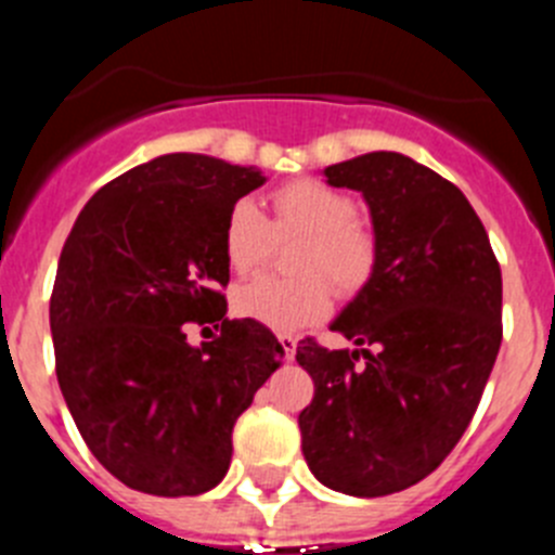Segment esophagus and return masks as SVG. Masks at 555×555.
<instances>
[{
	"instance_id": "obj_1",
	"label": "esophagus",
	"mask_w": 555,
	"mask_h": 555,
	"mask_svg": "<svg viewBox=\"0 0 555 555\" xmlns=\"http://www.w3.org/2000/svg\"><path fill=\"white\" fill-rule=\"evenodd\" d=\"M278 341H281V347H283V356L292 361L294 350H297V338H294L292 333H281V336H278Z\"/></svg>"
}]
</instances>
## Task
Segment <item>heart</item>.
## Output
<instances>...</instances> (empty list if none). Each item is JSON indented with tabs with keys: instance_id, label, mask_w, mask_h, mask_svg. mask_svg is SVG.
<instances>
[{
	"instance_id": "heart-1",
	"label": "heart",
	"mask_w": 555,
	"mask_h": 555,
	"mask_svg": "<svg viewBox=\"0 0 555 555\" xmlns=\"http://www.w3.org/2000/svg\"><path fill=\"white\" fill-rule=\"evenodd\" d=\"M272 210L269 224L258 205L238 199L224 219V261L238 274L263 267L272 249V228L278 235H306L294 255L297 278H258L235 288L233 311L242 320L272 331H300L325 320L333 288L341 297H356L370 286L377 269V238L356 219L358 205L350 194L302 178L274 191Z\"/></svg>"
}]
</instances>
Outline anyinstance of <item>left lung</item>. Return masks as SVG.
Returning <instances> with one entry per match:
<instances>
[{
	"instance_id": "left-lung-1",
	"label": "left lung",
	"mask_w": 555,
	"mask_h": 555,
	"mask_svg": "<svg viewBox=\"0 0 555 555\" xmlns=\"http://www.w3.org/2000/svg\"><path fill=\"white\" fill-rule=\"evenodd\" d=\"M325 178L364 194L377 269L331 325L358 350L297 347L313 380L302 455L325 487L380 498L434 473L467 430L503 341V278L473 205L428 166L370 152Z\"/></svg>"
}]
</instances>
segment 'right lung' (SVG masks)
Wrapping results in <instances>:
<instances>
[{
  "instance_id": "obj_1",
  "label": "right lung",
  "mask_w": 555,
  "mask_h": 555,
  "mask_svg": "<svg viewBox=\"0 0 555 555\" xmlns=\"http://www.w3.org/2000/svg\"><path fill=\"white\" fill-rule=\"evenodd\" d=\"M261 171L175 152L102 185L63 244L49 325L88 450L135 492L191 498L224 478L233 425L281 366L269 327L228 320L222 230ZM189 321H214L191 348Z\"/></svg>"
}]
</instances>
